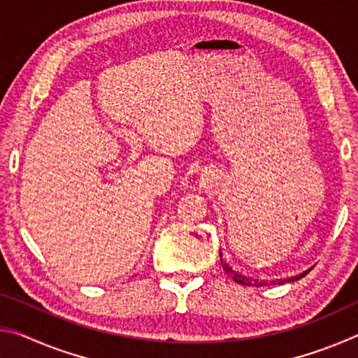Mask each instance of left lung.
<instances>
[{
    "label": "left lung",
    "mask_w": 358,
    "mask_h": 358,
    "mask_svg": "<svg viewBox=\"0 0 358 358\" xmlns=\"http://www.w3.org/2000/svg\"><path fill=\"white\" fill-rule=\"evenodd\" d=\"M220 257H222V254L220 252ZM221 264H222V268H224V271H226V273L232 278V280L235 281V282H238V284H243V286H266V284L268 282H265V281H259V280H250V278L248 276H243L241 273H238V271H235V270H232V266H229L226 262H224V260L221 259ZM306 275V271L305 273H301V275H296V276H294V278H287V280H276V281H270V284H282V282H290V281H296V280H300V278H303Z\"/></svg>",
    "instance_id": "obj_1"
}]
</instances>
